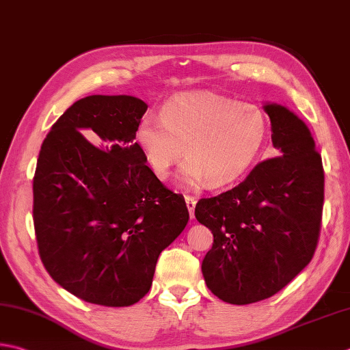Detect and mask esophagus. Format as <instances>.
<instances>
[{
    "label": "esophagus",
    "mask_w": 350,
    "mask_h": 350,
    "mask_svg": "<svg viewBox=\"0 0 350 350\" xmlns=\"http://www.w3.org/2000/svg\"><path fill=\"white\" fill-rule=\"evenodd\" d=\"M185 202H187V208H188V211H189V215H191V218H194V209H196V203H197V200H196L194 197L187 196V197H185Z\"/></svg>",
    "instance_id": "1"
}]
</instances>
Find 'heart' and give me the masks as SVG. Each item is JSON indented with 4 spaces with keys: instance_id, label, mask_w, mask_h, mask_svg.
<instances>
[{
    "instance_id": "obj_1",
    "label": "heart",
    "mask_w": 350,
    "mask_h": 350,
    "mask_svg": "<svg viewBox=\"0 0 350 350\" xmlns=\"http://www.w3.org/2000/svg\"><path fill=\"white\" fill-rule=\"evenodd\" d=\"M267 136L269 118L255 103L212 92H185L163 105L161 118L144 115L135 141L159 179H167L187 152L188 159L177 177L182 187L209 182L220 188L247 173Z\"/></svg>"
}]
</instances>
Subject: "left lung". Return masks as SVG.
<instances>
[{"mask_svg":"<svg viewBox=\"0 0 350 350\" xmlns=\"http://www.w3.org/2000/svg\"><path fill=\"white\" fill-rule=\"evenodd\" d=\"M278 157L226 193L202 198L196 218L214 235L202 262L223 302L255 304L288 285L310 264L323 211L325 173L310 129L285 106L265 103Z\"/></svg>","mask_w":350,"mask_h":350,"instance_id":"1","label":"left lung"}]
</instances>
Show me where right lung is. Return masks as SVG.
Instances as JSON below:
<instances>
[{
  "mask_svg": "<svg viewBox=\"0 0 350 350\" xmlns=\"http://www.w3.org/2000/svg\"><path fill=\"white\" fill-rule=\"evenodd\" d=\"M147 103L89 95L54 122L33 179L42 264L85 302L130 306L146 296L157 258L189 220L182 194L146 165L135 132Z\"/></svg>",
  "mask_w": 350,
  "mask_h": 350,
  "instance_id": "right-lung-1",
  "label": "right lung"
}]
</instances>
